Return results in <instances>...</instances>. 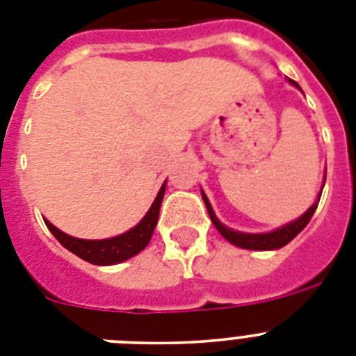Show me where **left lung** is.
Wrapping results in <instances>:
<instances>
[{
    "instance_id": "1",
    "label": "left lung",
    "mask_w": 356,
    "mask_h": 356,
    "mask_svg": "<svg viewBox=\"0 0 356 356\" xmlns=\"http://www.w3.org/2000/svg\"><path fill=\"white\" fill-rule=\"evenodd\" d=\"M291 83L296 85V87L300 89V85L296 83V81L291 80ZM201 196H203L205 207H207V210H209V216H210V219H212L213 226L217 228V232H219V234H221L226 241L232 242V244H235V246H238V248H244V250L266 251V250H278V248H284L285 244H289V242H291L292 238H294L296 235L300 234L301 229L308 225V221L312 219L314 212H316V209H317V203H314V205L310 207V209H308L307 212L300 217V219H296V221L289 222V225H285L284 228L276 229V232H271V234H241V232H235V229H232V228H228V226L222 225V222L216 217V213H213L212 205H210V201H209V197L205 196V193H201Z\"/></svg>"
}]
</instances>
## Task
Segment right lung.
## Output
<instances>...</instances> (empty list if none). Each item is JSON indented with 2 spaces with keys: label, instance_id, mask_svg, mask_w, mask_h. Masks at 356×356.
Returning a JSON list of instances; mask_svg holds the SVG:
<instances>
[{
  "label": "right lung",
  "instance_id": "add662e5",
  "mask_svg": "<svg viewBox=\"0 0 356 356\" xmlns=\"http://www.w3.org/2000/svg\"><path fill=\"white\" fill-rule=\"evenodd\" d=\"M163 193H165V184L162 185L159 196L155 197L153 205L147 210L143 221L135 228L128 229L127 234L118 235V237L103 238V241H85V238H76L64 234L58 228H55L49 221L44 222H46L49 232L55 235L56 241L60 242L65 250L83 259L85 262L96 264V266H112V264H119L131 259L134 254L140 253L147 246V242L151 241V235L155 232L156 221H159Z\"/></svg>",
  "mask_w": 356,
  "mask_h": 356
}]
</instances>
